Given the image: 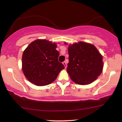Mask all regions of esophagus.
<instances>
[{
  "label": "esophagus",
  "instance_id": "obj_1",
  "mask_svg": "<svg viewBox=\"0 0 122 122\" xmlns=\"http://www.w3.org/2000/svg\"><path fill=\"white\" fill-rule=\"evenodd\" d=\"M62 64H63V65H64V66H65V68H66V67H67L66 62V61H64V62H62Z\"/></svg>",
  "mask_w": 122,
  "mask_h": 122
}]
</instances>
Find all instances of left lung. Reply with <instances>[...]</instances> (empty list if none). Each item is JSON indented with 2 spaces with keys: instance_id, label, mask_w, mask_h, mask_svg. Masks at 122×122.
<instances>
[{
  "instance_id": "8db88e82",
  "label": "left lung",
  "mask_w": 122,
  "mask_h": 122,
  "mask_svg": "<svg viewBox=\"0 0 122 122\" xmlns=\"http://www.w3.org/2000/svg\"><path fill=\"white\" fill-rule=\"evenodd\" d=\"M68 54L67 72L73 81L87 85L96 80L102 73L103 57L93 45L84 42L70 45Z\"/></svg>"
}]
</instances>
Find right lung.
Here are the masks:
<instances>
[{"label": "right lung", "mask_w": 122, "mask_h": 122, "mask_svg": "<svg viewBox=\"0 0 122 122\" xmlns=\"http://www.w3.org/2000/svg\"><path fill=\"white\" fill-rule=\"evenodd\" d=\"M57 44L46 40L32 42L22 55V71L31 83L45 86L54 81L65 66L58 62Z\"/></svg>", "instance_id": "1"}]
</instances>
